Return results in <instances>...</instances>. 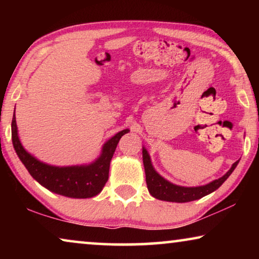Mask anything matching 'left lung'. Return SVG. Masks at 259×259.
<instances>
[{"instance_id": "1", "label": "left lung", "mask_w": 259, "mask_h": 259, "mask_svg": "<svg viewBox=\"0 0 259 259\" xmlns=\"http://www.w3.org/2000/svg\"><path fill=\"white\" fill-rule=\"evenodd\" d=\"M143 161L145 167V175H146V184L148 192H150L154 198L159 200L172 201V203H187V201H192L200 199L207 194H210L222 186V184L229 178L230 175L238 165V161L231 166V168L225 173L222 178L215 179L210 184H206L204 186L197 187H184L178 186L175 184L167 182V180L162 178L159 173L155 171L153 166H152L151 158L148 155L146 148L143 147Z\"/></svg>"}]
</instances>
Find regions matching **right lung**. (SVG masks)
<instances>
[{
	"label": "right lung",
	"instance_id": "add662e5",
	"mask_svg": "<svg viewBox=\"0 0 259 259\" xmlns=\"http://www.w3.org/2000/svg\"><path fill=\"white\" fill-rule=\"evenodd\" d=\"M128 132L130 130L126 128L106 141L102 146L100 157L92 164L59 167L37 160L24 150L17 136L15 114L13 115L12 120L14 148L30 176L52 192L69 198H92L101 192L108 180L109 164L115 152L116 145L120 138Z\"/></svg>",
	"mask_w": 259,
	"mask_h": 259
}]
</instances>
